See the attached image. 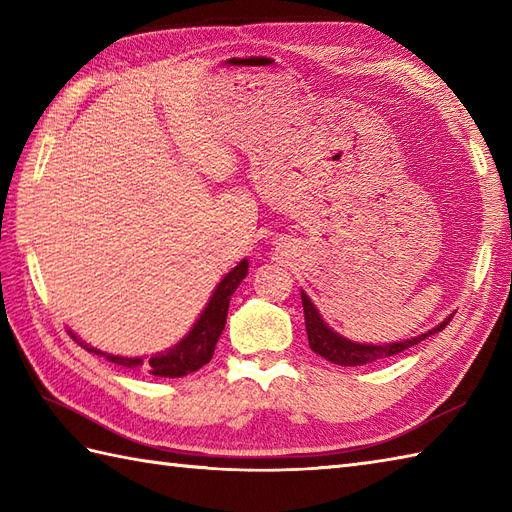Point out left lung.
I'll return each instance as SVG.
<instances>
[{"mask_svg":"<svg viewBox=\"0 0 512 512\" xmlns=\"http://www.w3.org/2000/svg\"><path fill=\"white\" fill-rule=\"evenodd\" d=\"M301 301H303V317H306V332H308L310 350L317 352L319 356H323L325 361L343 365V367L367 365V363L383 361V358H389V356H396L400 352L409 350V347L418 345L420 341L427 339L429 334L442 332L451 321V319L442 321L438 328H433L427 334H420V336H416V339H409V341L389 343V345H363V343L347 341V339H343L341 334L332 332L328 325L323 323V319L319 317L317 308H314V303L308 299L306 292H301Z\"/></svg>","mask_w":512,"mask_h":512,"instance_id":"8db88e82","label":"left lung"}]
</instances>
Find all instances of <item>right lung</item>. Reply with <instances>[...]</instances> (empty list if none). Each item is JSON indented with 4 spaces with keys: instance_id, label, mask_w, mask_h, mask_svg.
<instances>
[{
    "instance_id": "add662e5",
    "label": "right lung",
    "mask_w": 512,
    "mask_h": 512,
    "mask_svg": "<svg viewBox=\"0 0 512 512\" xmlns=\"http://www.w3.org/2000/svg\"><path fill=\"white\" fill-rule=\"evenodd\" d=\"M248 275V262H239L231 273H228L220 286L215 288L211 301L206 303L204 312L200 314L198 323L193 325V330L184 336V339L171 347L169 352L151 356L149 361H143V358H125V356H114V354H103L94 347H88L81 343L88 352L101 354L107 361H112L116 365L123 367H143L145 372L151 376H162V378H180L187 376L191 372H198L202 365H206L213 358L215 352V343L220 339V334L226 325V312H228V303H231L233 292L237 286L242 284V279Z\"/></svg>"
}]
</instances>
